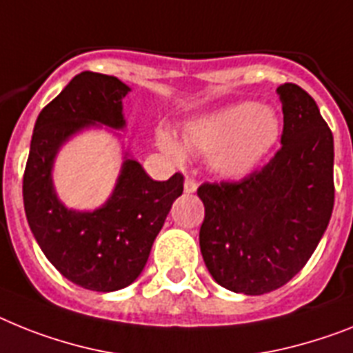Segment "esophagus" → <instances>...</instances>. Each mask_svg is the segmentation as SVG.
<instances>
[{
	"instance_id": "1",
	"label": "esophagus",
	"mask_w": 353,
	"mask_h": 353,
	"mask_svg": "<svg viewBox=\"0 0 353 353\" xmlns=\"http://www.w3.org/2000/svg\"><path fill=\"white\" fill-rule=\"evenodd\" d=\"M195 190H197V183H195L192 177H186V179H185V192H186V194H194Z\"/></svg>"
}]
</instances>
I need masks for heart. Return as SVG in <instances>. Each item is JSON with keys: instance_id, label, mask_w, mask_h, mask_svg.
Masks as SVG:
<instances>
[{"instance_id": "heart-1", "label": "heart", "mask_w": 353, "mask_h": 353, "mask_svg": "<svg viewBox=\"0 0 353 353\" xmlns=\"http://www.w3.org/2000/svg\"><path fill=\"white\" fill-rule=\"evenodd\" d=\"M282 134L280 118L268 105L245 102L197 118L183 129V143L188 152L208 154V165L222 177L250 174L265 159ZM165 154L183 159V147L167 131L158 134Z\"/></svg>"}]
</instances>
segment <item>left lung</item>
<instances>
[{"label": "left lung", "mask_w": 353, "mask_h": 353, "mask_svg": "<svg viewBox=\"0 0 353 353\" xmlns=\"http://www.w3.org/2000/svg\"><path fill=\"white\" fill-rule=\"evenodd\" d=\"M282 149L241 181L204 183L199 245L213 280L259 296L303 269L334 208V138L314 99L300 85L278 88Z\"/></svg>", "instance_id": "1"}]
</instances>
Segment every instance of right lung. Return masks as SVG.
<instances>
[{
  "mask_svg": "<svg viewBox=\"0 0 353 353\" xmlns=\"http://www.w3.org/2000/svg\"><path fill=\"white\" fill-rule=\"evenodd\" d=\"M129 91L117 77L93 71L73 77L39 112L23 176L35 241L62 276L90 291H118L140 276L172 203L183 194V174L154 181L125 154L117 186L100 208L77 212L59 201L52 179L59 149L97 123L123 129L121 100Z\"/></svg>",
  "mask_w": 353,
  "mask_h": 353,
  "instance_id": "right-lung-1",
  "label": "right lung"
}]
</instances>
